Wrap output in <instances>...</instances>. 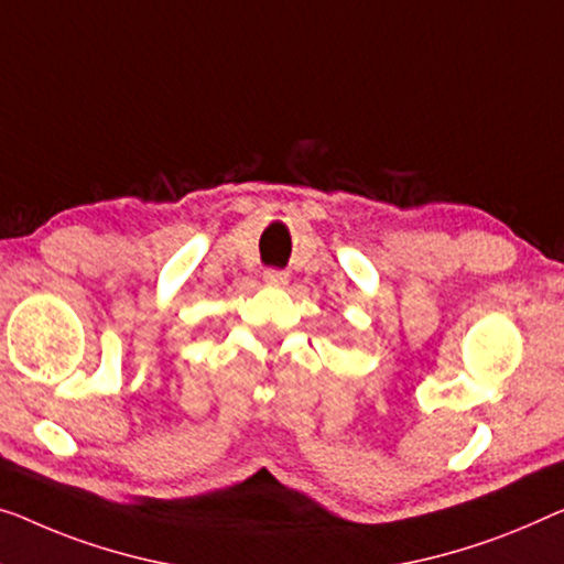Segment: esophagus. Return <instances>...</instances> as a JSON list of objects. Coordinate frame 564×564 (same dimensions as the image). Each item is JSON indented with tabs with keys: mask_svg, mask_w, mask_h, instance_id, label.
Returning <instances> with one entry per match:
<instances>
[{
	"mask_svg": "<svg viewBox=\"0 0 564 564\" xmlns=\"http://www.w3.org/2000/svg\"><path fill=\"white\" fill-rule=\"evenodd\" d=\"M263 279L271 285H285L289 283V273L281 271V268H268V271L263 273Z\"/></svg>",
	"mask_w": 564,
	"mask_h": 564,
	"instance_id": "1",
	"label": "esophagus"
}]
</instances>
